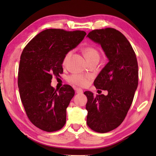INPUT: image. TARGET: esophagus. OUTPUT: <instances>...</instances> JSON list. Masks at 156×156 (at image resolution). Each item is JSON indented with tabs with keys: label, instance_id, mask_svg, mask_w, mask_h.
Here are the masks:
<instances>
[{
	"label": "esophagus",
	"instance_id": "esophagus-1",
	"mask_svg": "<svg viewBox=\"0 0 156 156\" xmlns=\"http://www.w3.org/2000/svg\"><path fill=\"white\" fill-rule=\"evenodd\" d=\"M75 90H76V93L78 94H82L83 93V89H80V88H76Z\"/></svg>",
	"mask_w": 156,
	"mask_h": 156
}]
</instances>
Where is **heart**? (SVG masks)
Masks as SVG:
<instances>
[{
    "mask_svg": "<svg viewBox=\"0 0 156 156\" xmlns=\"http://www.w3.org/2000/svg\"><path fill=\"white\" fill-rule=\"evenodd\" d=\"M83 52L84 57L86 58V59L87 60V61L91 62L94 60H98V61L100 59V54L98 50L93 47H86L83 49ZM72 51H69L64 57L62 60V65H65L67 64V61L69 59V58L72 56ZM90 78L89 76H82L78 74H73L70 76L68 78V81L71 84H74L76 86L82 87H86L89 84V81Z\"/></svg>",
    "mask_w": 156,
    "mask_h": 156,
    "instance_id": "b5f03b06",
    "label": "heart"
}]
</instances>
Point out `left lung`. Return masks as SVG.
<instances>
[{"label":"left lung","mask_w":156,"mask_h":156,"mask_svg":"<svg viewBox=\"0 0 156 156\" xmlns=\"http://www.w3.org/2000/svg\"><path fill=\"white\" fill-rule=\"evenodd\" d=\"M87 37L101 46L109 60L94 83L97 89L107 90V96L84 92L87 124L92 130L107 133L122 122L132 104L138 84V62L130 43L115 29L93 30Z\"/></svg>","instance_id":"left-lung-1"}]
</instances>
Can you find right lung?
<instances>
[{"mask_svg": "<svg viewBox=\"0 0 156 156\" xmlns=\"http://www.w3.org/2000/svg\"><path fill=\"white\" fill-rule=\"evenodd\" d=\"M86 32L48 29L34 37L20 56L18 86L29 119L47 132L62 129L66 122V109L75 94L70 85L60 89L51 85L53 76L63 72L62 60L76 48Z\"/></svg>", "mask_w": 156, "mask_h": 156, "instance_id": "right-lung-1", "label": "right lung"}]
</instances>
